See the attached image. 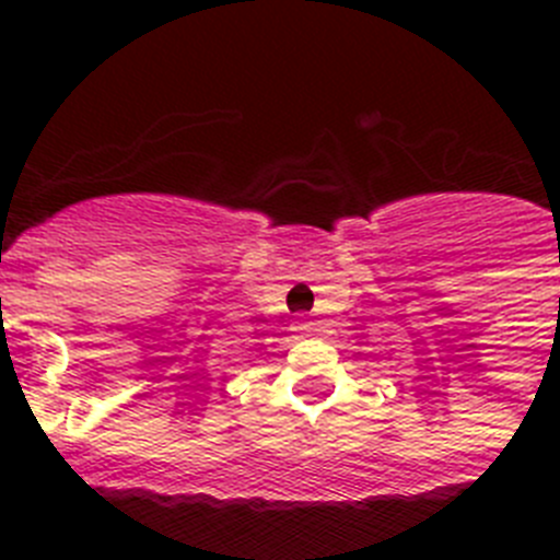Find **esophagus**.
<instances>
[{
    "mask_svg": "<svg viewBox=\"0 0 560 560\" xmlns=\"http://www.w3.org/2000/svg\"><path fill=\"white\" fill-rule=\"evenodd\" d=\"M294 328H296V330H308V328H311V323H305V319H300V323H296Z\"/></svg>",
    "mask_w": 560,
    "mask_h": 560,
    "instance_id": "1",
    "label": "esophagus"
}]
</instances>
